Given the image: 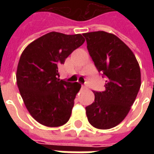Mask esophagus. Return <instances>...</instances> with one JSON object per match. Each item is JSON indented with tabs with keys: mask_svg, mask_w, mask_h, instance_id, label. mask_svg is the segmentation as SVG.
<instances>
[{
	"mask_svg": "<svg viewBox=\"0 0 154 154\" xmlns=\"http://www.w3.org/2000/svg\"><path fill=\"white\" fill-rule=\"evenodd\" d=\"M82 89H87V86H82Z\"/></svg>",
	"mask_w": 154,
	"mask_h": 154,
	"instance_id": "34e87169",
	"label": "esophagus"
}]
</instances>
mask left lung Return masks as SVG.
<instances>
[{
	"label": "left lung",
	"instance_id": "obj_1",
	"mask_svg": "<svg viewBox=\"0 0 154 154\" xmlns=\"http://www.w3.org/2000/svg\"><path fill=\"white\" fill-rule=\"evenodd\" d=\"M83 36L95 66L107 78L106 90L94 91L95 101L86 107L87 119L97 129H111L122 122L135 100L140 67L131 49L116 35L96 31Z\"/></svg>",
	"mask_w": 154,
	"mask_h": 154
}]
</instances>
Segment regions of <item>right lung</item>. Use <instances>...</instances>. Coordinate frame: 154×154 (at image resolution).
<instances>
[{
  "label": "right lung",
  "mask_w": 154,
  "mask_h": 154,
  "mask_svg": "<svg viewBox=\"0 0 154 154\" xmlns=\"http://www.w3.org/2000/svg\"><path fill=\"white\" fill-rule=\"evenodd\" d=\"M84 42L81 34L50 32L33 41L23 51L16 82L27 110L41 125L57 127L70 119L81 84L57 78L58 66Z\"/></svg>",
  "instance_id": "add662e5"
}]
</instances>
